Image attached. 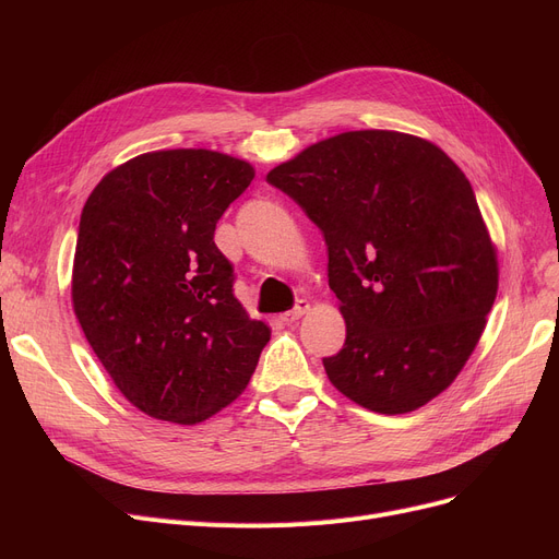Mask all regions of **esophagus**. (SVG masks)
Returning a JSON list of instances; mask_svg holds the SVG:
<instances>
[{"label": "esophagus", "mask_w": 559, "mask_h": 559, "mask_svg": "<svg viewBox=\"0 0 559 559\" xmlns=\"http://www.w3.org/2000/svg\"><path fill=\"white\" fill-rule=\"evenodd\" d=\"M308 310H310V304H308L306 299H301V301H297V306L292 308L289 312H283V314H281V319L285 321V324H295V321H297V319H301Z\"/></svg>", "instance_id": "1"}]
</instances>
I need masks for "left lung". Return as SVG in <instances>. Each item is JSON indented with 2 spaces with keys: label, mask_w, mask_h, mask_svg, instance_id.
<instances>
[{
  "label": "left lung",
  "mask_w": 559,
  "mask_h": 559,
  "mask_svg": "<svg viewBox=\"0 0 559 559\" xmlns=\"http://www.w3.org/2000/svg\"><path fill=\"white\" fill-rule=\"evenodd\" d=\"M267 181L324 233L346 342L331 383L378 415L442 394L487 326L498 253L472 183L426 138L346 131L276 165Z\"/></svg>",
  "instance_id": "8db88e82"
}]
</instances>
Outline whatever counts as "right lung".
Returning a JSON list of instances; mask_svg holds the SVG:
<instances>
[{
  "label": "right lung",
  "instance_id": "right-lung-1",
  "mask_svg": "<svg viewBox=\"0 0 559 559\" xmlns=\"http://www.w3.org/2000/svg\"><path fill=\"white\" fill-rule=\"evenodd\" d=\"M213 150L146 152L87 197L72 308L115 388L140 413L194 426L249 385L272 329L233 295L217 219L253 181Z\"/></svg>",
  "mask_w": 559,
  "mask_h": 559
}]
</instances>
